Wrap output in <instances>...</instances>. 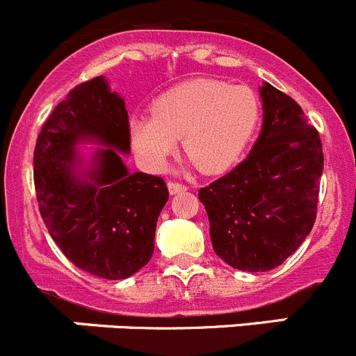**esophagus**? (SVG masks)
<instances>
[{"mask_svg":"<svg viewBox=\"0 0 356 356\" xmlns=\"http://www.w3.org/2000/svg\"><path fill=\"white\" fill-rule=\"evenodd\" d=\"M186 189H188V186L181 184V182H175V181L168 182V191H170V195L181 193V191H186Z\"/></svg>","mask_w":356,"mask_h":356,"instance_id":"obj_1","label":"esophagus"}]
</instances>
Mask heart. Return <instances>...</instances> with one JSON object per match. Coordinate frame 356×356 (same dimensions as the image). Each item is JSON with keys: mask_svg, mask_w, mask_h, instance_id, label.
<instances>
[{"mask_svg": "<svg viewBox=\"0 0 356 356\" xmlns=\"http://www.w3.org/2000/svg\"><path fill=\"white\" fill-rule=\"evenodd\" d=\"M260 121V98L249 86L216 79L186 81L152 103L151 115L131 119V144L152 170L165 165L182 137V151L204 174L237 161Z\"/></svg>", "mask_w": 356, "mask_h": 356, "instance_id": "heart-1", "label": "heart"}]
</instances>
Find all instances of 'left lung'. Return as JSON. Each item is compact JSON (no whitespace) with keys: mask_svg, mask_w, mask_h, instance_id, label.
Here are the masks:
<instances>
[{"mask_svg":"<svg viewBox=\"0 0 356 356\" xmlns=\"http://www.w3.org/2000/svg\"><path fill=\"white\" fill-rule=\"evenodd\" d=\"M264 126L248 158L198 191L214 253L230 267L267 272L295 253L313 230L323 149L293 98L260 88Z\"/></svg>","mask_w":356,"mask_h":356,"instance_id":"8db88e82","label":"left lung"}]
</instances>
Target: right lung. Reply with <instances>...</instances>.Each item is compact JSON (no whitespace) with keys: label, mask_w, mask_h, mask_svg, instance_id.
Wrapping results in <instances>:
<instances>
[{"label":"right lung","mask_w":356,"mask_h":356,"mask_svg":"<svg viewBox=\"0 0 356 356\" xmlns=\"http://www.w3.org/2000/svg\"><path fill=\"white\" fill-rule=\"evenodd\" d=\"M96 140L92 167L78 172L74 145ZM124 99L95 77L66 95L43 122L33 154L36 200L52 241L75 267L103 279H126L154 253L156 221L168 200L161 177L128 172Z\"/></svg>","instance_id":"1"}]
</instances>
